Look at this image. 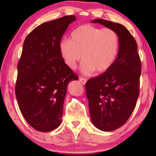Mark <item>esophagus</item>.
Instances as JSON below:
<instances>
[{
    "label": "esophagus",
    "mask_w": 156,
    "mask_h": 156,
    "mask_svg": "<svg viewBox=\"0 0 156 156\" xmlns=\"http://www.w3.org/2000/svg\"><path fill=\"white\" fill-rule=\"evenodd\" d=\"M79 80L80 81V83H83V84H85L86 83H87V80L86 79V78H82V77H80V78H79Z\"/></svg>",
    "instance_id": "34e87169"
}]
</instances>
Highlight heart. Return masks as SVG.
<instances>
[{
  "mask_svg": "<svg viewBox=\"0 0 156 156\" xmlns=\"http://www.w3.org/2000/svg\"><path fill=\"white\" fill-rule=\"evenodd\" d=\"M60 54L70 69H76L81 60L82 70L91 74L107 72L114 64L119 49V36L108 28L83 24L72 31L70 39H63L58 44Z\"/></svg>",
  "mask_w": 156,
  "mask_h": 156,
  "instance_id": "heart-1",
  "label": "heart"
}]
</instances>
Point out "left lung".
Returning a JSON list of instances; mask_svg holds the SVG:
<instances>
[{"label": "left lung", "instance_id": "8db88e82", "mask_svg": "<svg viewBox=\"0 0 156 156\" xmlns=\"http://www.w3.org/2000/svg\"><path fill=\"white\" fill-rule=\"evenodd\" d=\"M92 23L113 29L119 39V53L111 69L85 84L93 125L103 131H112L126 122L136 105L141 61L136 42L124 26L103 19Z\"/></svg>", "mask_w": 156, "mask_h": 156}]
</instances>
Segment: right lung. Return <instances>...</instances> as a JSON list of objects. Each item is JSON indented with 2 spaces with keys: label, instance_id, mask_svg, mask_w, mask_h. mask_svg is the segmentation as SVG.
<instances>
[{
  "label": "right lung",
  "instance_id": "obj_1",
  "mask_svg": "<svg viewBox=\"0 0 156 156\" xmlns=\"http://www.w3.org/2000/svg\"><path fill=\"white\" fill-rule=\"evenodd\" d=\"M76 20L74 15H68L42 23L23 43L16 98L25 119L39 131H51L59 126L68 83L78 79L58 49L68 26Z\"/></svg>",
  "mask_w": 156,
  "mask_h": 156
}]
</instances>
